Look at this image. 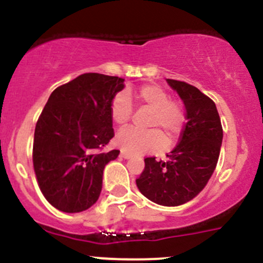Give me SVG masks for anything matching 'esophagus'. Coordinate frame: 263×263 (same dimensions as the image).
I'll return each mask as SVG.
<instances>
[{
  "label": "esophagus",
  "instance_id": "34e87169",
  "mask_svg": "<svg viewBox=\"0 0 263 263\" xmlns=\"http://www.w3.org/2000/svg\"><path fill=\"white\" fill-rule=\"evenodd\" d=\"M121 158L129 159V158H131V155H129V154H127V153H124V151H121Z\"/></svg>",
  "mask_w": 263,
  "mask_h": 263
}]
</instances>
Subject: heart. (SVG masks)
I'll use <instances>...</instances> for the list:
<instances>
[{
    "mask_svg": "<svg viewBox=\"0 0 263 263\" xmlns=\"http://www.w3.org/2000/svg\"><path fill=\"white\" fill-rule=\"evenodd\" d=\"M140 102L154 110L150 126L160 127L169 141L176 140L184 124V113L181 105L169 99V95L163 87L147 84L140 87ZM134 112L131 97L128 92L121 91L113 98L110 103V116L119 126H126ZM165 144L163 134L159 129L140 131L136 128H127L116 136V145L129 155H142L161 148Z\"/></svg>",
    "mask_w": 263,
    "mask_h": 263,
    "instance_id": "1",
    "label": "heart"
}]
</instances>
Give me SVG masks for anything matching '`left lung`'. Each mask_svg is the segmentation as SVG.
I'll return each mask as SVG.
<instances>
[{
	"mask_svg": "<svg viewBox=\"0 0 263 263\" xmlns=\"http://www.w3.org/2000/svg\"><path fill=\"white\" fill-rule=\"evenodd\" d=\"M185 107L179 144L168 160L145 159V169L136 179L140 192L161 206H179L193 200L208 184L216 168L222 142V127L216 105L197 87L168 79Z\"/></svg>",
	"mask_w": 263,
	"mask_h": 263,
	"instance_id": "left-lung-1",
	"label": "left lung"
}]
</instances>
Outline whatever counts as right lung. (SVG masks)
Returning <instances> with one entry per match:
<instances>
[{
  "instance_id": "obj_1",
  "label": "right lung",
  "mask_w": 263,
  "mask_h": 263,
  "mask_svg": "<svg viewBox=\"0 0 263 263\" xmlns=\"http://www.w3.org/2000/svg\"><path fill=\"white\" fill-rule=\"evenodd\" d=\"M124 79L84 73L50 94L34 132L33 164L39 188L53 208L81 213L102 192L103 172L119 150L104 153L115 136L110 103Z\"/></svg>"
}]
</instances>
